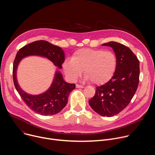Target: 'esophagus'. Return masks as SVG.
I'll use <instances>...</instances> for the list:
<instances>
[{"mask_svg":"<svg viewBox=\"0 0 155 155\" xmlns=\"http://www.w3.org/2000/svg\"><path fill=\"white\" fill-rule=\"evenodd\" d=\"M76 87L78 88H84V87L83 85H78V84L76 85Z\"/></svg>","mask_w":155,"mask_h":155,"instance_id":"obj_1","label":"esophagus"}]
</instances>
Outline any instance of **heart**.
Returning <instances> with one entry per match:
<instances>
[{
	"label": "heart",
	"instance_id": "b5f03b06",
	"mask_svg": "<svg viewBox=\"0 0 155 155\" xmlns=\"http://www.w3.org/2000/svg\"><path fill=\"white\" fill-rule=\"evenodd\" d=\"M116 65V57L111 51L82 48L73 53L71 59L64 61L63 69L72 81L77 80L84 69L85 81L92 80L96 85H102L112 77Z\"/></svg>",
	"mask_w": 155,
	"mask_h": 155
}]
</instances>
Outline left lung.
<instances>
[{"label":"left lung","instance_id":"obj_1","mask_svg":"<svg viewBox=\"0 0 155 155\" xmlns=\"http://www.w3.org/2000/svg\"><path fill=\"white\" fill-rule=\"evenodd\" d=\"M102 45L110 46L114 51L116 68L109 82L96 87L95 95L88 103L101 116L112 117L127 107L136 93L139 84L140 61L123 44L110 41Z\"/></svg>","mask_w":155,"mask_h":155}]
</instances>
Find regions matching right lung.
Listing matches in <instances>:
<instances>
[{
  "label": "right lung",
  "mask_w": 155,
  "mask_h": 155,
  "mask_svg": "<svg viewBox=\"0 0 155 155\" xmlns=\"http://www.w3.org/2000/svg\"><path fill=\"white\" fill-rule=\"evenodd\" d=\"M30 56L46 58L61 69L65 59L64 53L62 48L46 41H36L20 49L13 64L14 84L23 101L32 110L39 114L54 115L66 106L70 93L75 88V85L65 82L61 73L56 70L53 82L46 92L38 95H31L24 91L18 82L17 69L20 61Z\"/></svg>",
  "instance_id": "obj_1"
}]
</instances>
